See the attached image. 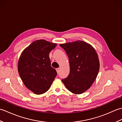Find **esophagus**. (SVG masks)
I'll use <instances>...</instances> for the list:
<instances>
[{"label": "esophagus", "instance_id": "1", "mask_svg": "<svg viewBox=\"0 0 122 122\" xmlns=\"http://www.w3.org/2000/svg\"><path fill=\"white\" fill-rule=\"evenodd\" d=\"M56 71L57 72V73H58V74L59 73V72H60V68H56Z\"/></svg>", "mask_w": 122, "mask_h": 122}]
</instances>
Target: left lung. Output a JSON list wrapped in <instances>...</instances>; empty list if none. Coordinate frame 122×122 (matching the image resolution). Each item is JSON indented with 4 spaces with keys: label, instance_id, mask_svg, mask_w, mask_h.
<instances>
[{
    "label": "left lung",
    "instance_id": "1",
    "mask_svg": "<svg viewBox=\"0 0 122 122\" xmlns=\"http://www.w3.org/2000/svg\"><path fill=\"white\" fill-rule=\"evenodd\" d=\"M66 51L70 64V73L62 80L66 89L76 94H82L92 85L98 74L100 62L93 46L83 41L60 44Z\"/></svg>",
    "mask_w": 122,
    "mask_h": 122
}]
</instances>
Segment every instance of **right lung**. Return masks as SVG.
I'll list each match as a JSON object with an SVG mask.
<instances>
[{
    "instance_id": "right-lung-1",
    "label": "right lung",
    "mask_w": 122,
    "mask_h": 122,
    "mask_svg": "<svg viewBox=\"0 0 122 122\" xmlns=\"http://www.w3.org/2000/svg\"><path fill=\"white\" fill-rule=\"evenodd\" d=\"M56 46L45 40H36L20 56L18 73L25 86L35 94L46 92L56 78L57 73L51 66L49 53Z\"/></svg>"
}]
</instances>
